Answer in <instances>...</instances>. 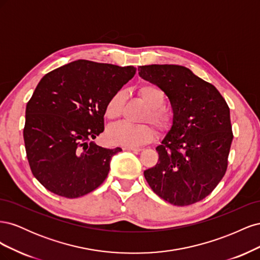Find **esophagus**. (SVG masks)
Listing matches in <instances>:
<instances>
[{
	"mask_svg": "<svg viewBox=\"0 0 260 260\" xmlns=\"http://www.w3.org/2000/svg\"><path fill=\"white\" fill-rule=\"evenodd\" d=\"M124 151H132V152H140L141 148L140 147H133V146H123Z\"/></svg>",
	"mask_w": 260,
	"mask_h": 260,
	"instance_id": "esophagus-1",
	"label": "esophagus"
}]
</instances>
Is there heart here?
<instances>
[{
  "mask_svg": "<svg viewBox=\"0 0 260 260\" xmlns=\"http://www.w3.org/2000/svg\"><path fill=\"white\" fill-rule=\"evenodd\" d=\"M138 94L145 105L147 112L144 121H151L158 130H166L172 121V116L168 109L162 107L166 95L160 86L154 83H145L138 88ZM124 94L122 90L114 93L105 107V115L109 120H116L120 117L123 107ZM155 137V130L149 124H130L121 122L113 125L107 131L109 142L124 146H139L148 143Z\"/></svg>",
  "mask_w": 260,
  "mask_h": 260,
  "instance_id": "heart-1",
  "label": "heart"
}]
</instances>
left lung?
Wrapping results in <instances>:
<instances>
[{"label":"left lung","instance_id":"left-lung-1","mask_svg":"<svg viewBox=\"0 0 260 260\" xmlns=\"http://www.w3.org/2000/svg\"><path fill=\"white\" fill-rule=\"evenodd\" d=\"M172 107V125L156 147L158 162L144 171L152 190L176 206L208 196L223 178L233 140L230 108L214 85L179 65L139 67Z\"/></svg>","mask_w":260,"mask_h":260}]
</instances>
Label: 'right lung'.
<instances>
[{
	"instance_id": "1",
	"label": "right lung",
	"mask_w": 260,
	"mask_h": 260,
	"mask_svg": "<svg viewBox=\"0 0 260 260\" xmlns=\"http://www.w3.org/2000/svg\"><path fill=\"white\" fill-rule=\"evenodd\" d=\"M136 72L133 66L78 59L38 83L26 106L23 141L30 169L46 190L76 199L104 182L121 148H104L92 140L104 131L108 100Z\"/></svg>"
}]
</instances>
